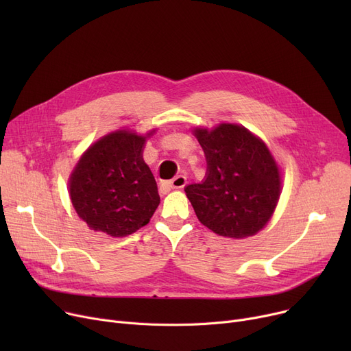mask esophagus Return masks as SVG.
Masks as SVG:
<instances>
[{"instance_id":"1","label":"esophagus","mask_w":351,"mask_h":351,"mask_svg":"<svg viewBox=\"0 0 351 351\" xmlns=\"http://www.w3.org/2000/svg\"><path fill=\"white\" fill-rule=\"evenodd\" d=\"M185 185H186V176H183V175H178L172 180L166 183V186L171 189H182Z\"/></svg>"}]
</instances>
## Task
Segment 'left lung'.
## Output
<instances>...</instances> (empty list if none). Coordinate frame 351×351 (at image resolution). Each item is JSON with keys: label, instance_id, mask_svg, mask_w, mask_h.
I'll return each instance as SVG.
<instances>
[{"label": "left lung", "instance_id": "obj_1", "mask_svg": "<svg viewBox=\"0 0 351 351\" xmlns=\"http://www.w3.org/2000/svg\"><path fill=\"white\" fill-rule=\"evenodd\" d=\"M206 178L185 188L202 225L219 236L245 239L262 230L282 193V175L267 145L237 123L195 128Z\"/></svg>", "mask_w": 351, "mask_h": 351}]
</instances>
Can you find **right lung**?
Here are the masks:
<instances>
[{"label":"right lung","instance_id":"right-lung-1","mask_svg":"<svg viewBox=\"0 0 351 351\" xmlns=\"http://www.w3.org/2000/svg\"><path fill=\"white\" fill-rule=\"evenodd\" d=\"M154 132L118 129L92 143L77 162L68 189L73 209L90 230L123 237L149 223L160 197L142 154Z\"/></svg>","mask_w":351,"mask_h":351}]
</instances>
